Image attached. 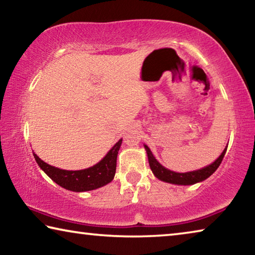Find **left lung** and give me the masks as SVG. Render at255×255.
Returning <instances> with one entry per match:
<instances>
[{
    "instance_id": "left-lung-1",
    "label": "left lung",
    "mask_w": 255,
    "mask_h": 255,
    "mask_svg": "<svg viewBox=\"0 0 255 255\" xmlns=\"http://www.w3.org/2000/svg\"><path fill=\"white\" fill-rule=\"evenodd\" d=\"M144 147L146 149V153H147L150 170H152L154 175L156 176L158 180L164 181V182L179 184V185L195 184L197 182H201V181L206 180L207 178H209V176L218 169V166L221 165V163L223 161L224 156H225V153L227 149V146H226V148L223 150L221 156L216 159L215 162L211 163L210 165L204 167V169L191 171V172H185V173H178V172H173L171 170L165 169V167L161 165V164L157 162V159L154 157V155L152 154V152H150L148 146L144 145Z\"/></svg>"
}]
</instances>
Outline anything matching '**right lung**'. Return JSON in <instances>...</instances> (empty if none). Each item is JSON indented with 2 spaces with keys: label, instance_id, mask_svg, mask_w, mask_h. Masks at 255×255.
<instances>
[{
  "label": "right lung",
  "instance_id": "1",
  "mask_svg": "<svg viewBox=\"0 0 255 255\" xmlns=\"http://www.w3.org/2000/svg\"><path fill=\"white\" fill-rule=\"evenodd\" d=\"M122 141L123 139L117 141L100 162L85 170H62L45 163L34 153L33 156L40 169L62 188L75 192L90 191V190L101 188L114 180L116 166H117L118 150L122 146Z\"/></svg>",
  "mask_w": 255,
  "mask_h": 255
}]
</instances>
